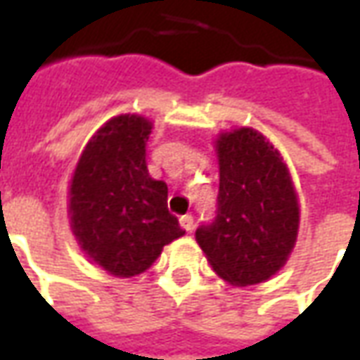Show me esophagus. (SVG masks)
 Here are the masks:
<instances>
[{
    "instance_id": "obj_1",
    "label": "esophagus",
    "mask_w": 360,
    "mask_h": 360,
    "mask_svg": "<svg viewBox=\"0 0 360 360\" xmlns=\"http://www.w3.org/2000/svg\"><path fill=\"white\" fill-rule=\"evenodd\" d=\"M179 224H181V227L185 229V231H188V233L195 229V218H193V216H188V214L187 216H181Z\"/></svg>"
}]
</instances>
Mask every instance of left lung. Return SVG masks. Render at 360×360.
<instances>
[{
	"mask_svg": "<svg viewBox=\"0 0 360 360\" xmlns=\"http://www.w3.org/2000/svg\"><path fill=\"white\" fill-rule=\"evenodd\" d=\"M216 216L196 229L212 268L233 285H255L285 264L299 229V204L278 150L252 129L218 141Z\"/></svg>",
	"mask_w": 360,
	"mask_h": 360,
	"instance_id": "obj_1",
	"label": "left lung"
}]
</instances>
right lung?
Wrapping results in <instances>:
<instances>
[{"instance_id":"right-lung-1","label":"right lung","mask_w":360,"mask_h":360,"mask_svg":"<svg viewBox=\"0 0 360 360\" xmlns=\"http://www.w3.org/2000/svg\"><path fill=\"white\" fill-rule=\"evenodd\" d=\"M150 121L119 115L86 144L69 191L75 237L96 264L119 278L152 266L164 245L185 233L167 210V185L150 177Z\"/></svg>"}]
</instances>
